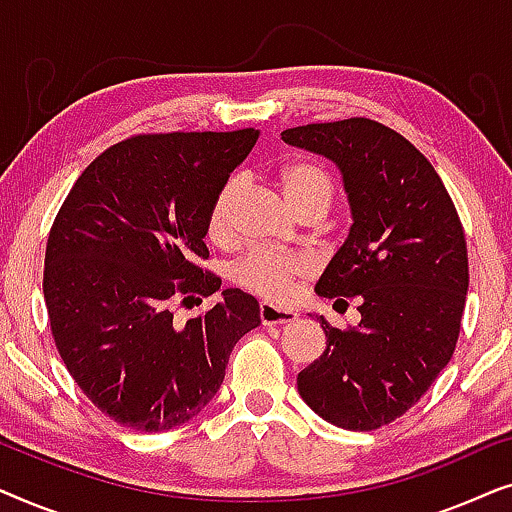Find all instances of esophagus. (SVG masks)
<instances>
[{"instance_id":"1","label":"esophagus","mask_w":512,"mask_h":512,"mask_svg":"<svg viewBox=\"0 0 512 512\" xmlns=\"http://www.w3.org/2000/svg\"><path fill=\"white\" fill-rule=\"evenodd\" d=\"M261 321L265 326H272V324H291V321L298 319V312L296 310H289V307H277L272 303H261Z\"/></svg>"}]
</instances>
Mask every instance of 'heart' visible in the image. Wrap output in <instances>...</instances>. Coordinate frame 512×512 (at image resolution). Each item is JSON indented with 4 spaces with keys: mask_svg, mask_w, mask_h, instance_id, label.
<instances>
[{
    "mask_svg": "<svg viewBox=\"0 0 512 512\" xmlns=\"http://www.w3.org/2000/svg\"><path fill=\"white\" fill-rule=\"evenodd\" d=\"M279 186H282L284 198L289 205L303 209L307 205H324L333 198V181L328 172L310 160H296L286 165L279 174ZM237 193H240V179H228L216 193L212 212H209V237L216 242H223L230 237L233 230V214ZM312 263L310 258L300 254H286V251L256 249L249 251L237 261L233 277L244 289L263 296L268 300H289L296 293L298 284L305 277H310Z\"/></svg>",
    "mask_w": 512,
    "mask_h": 512,
    "instance_id": "heart-1",
    "label": "heart"
}]
</instances>
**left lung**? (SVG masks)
I'll return each instance as SVG.
<instances>
[{
  "label": "left lung",
  "instance_id": "1",
  "mask_svg": "<svg viewBox=\"0 0 512 512\" xmlns=\"http://www.w3.org/2000/svg\"><path fill=\"white\" fill-rule=\"evenodd\" d=\"M282 139L340 167L354 223L314 291L361 303L356 328L319 317L326 352L300 370L298 391L340 429H380L452 359L468 291L464 228L433 165L387 125L347 118Z\"/></svg>",
  "mask_w": 512,
  "mask_h": 512
}]
</instances>
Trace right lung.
I'll use <instances>...</instances> for the list:
<instances>
[{
	"instance_id": "1",
	"label": "right lung",
	"mask_w": 512,
	"mask_h": 512,
	"mask_svg": "<svg viewBox=\"0 0 512 512\" xmlns=\"http://www.w3.org/2000/svg\"><path fill=\"white\" fill-rule=\"evenodd\" d=\"M258 130L135 135L100 153L62 202L46 244L44 298L55 347L83 394L114 422L158 433L219 391L237 340L261 324L240 289L174 324L172 303L212 296L202 270L216 193Z\"/></svg>"
}]
</instances>
